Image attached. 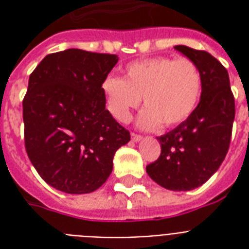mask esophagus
<instances>
[{
  "mask_svg": "<svg viewBox=\"0 0 249 249\" xmlns=\"http://www.w3.org/2000/svg\"><path fill=\"white\" fill-rule=\"evenodd\" d=\"M141 140H142V136H140V134H134V133H132V141H133V142H140Z\"/></svg>",
  "mask_w": 249,
  "mask_h": 249,
  "instance_id": "1",
  "label": "esophagus"
}]
</instances>
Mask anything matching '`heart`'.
I'll return each mask as SVG.
<instances>
[{
	"mask_svg": "<svg viewBox=\"0 0 249 249\" xmlns=\"http://www.w3.org/2000/svg\"><path fill=\"white\" fill-rule=\"evenodd\" d=\"M107 108L120 123L130 119L132 109L143 97L146 108L138 116V126L166 128L187 120L201 94V75L193 60L156 56L128 64L125 77L107 76L102 83Z\"/></svg>",
	"mask_w": 249,
	"mask_h": 249,
	"instance_id": "heart-1",
	"label": "heart"
}]
</instances>
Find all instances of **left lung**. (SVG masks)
Segmentation results:
<instances>
[{"label": "left lung", "mask_w": 249, "mask_h": 249, "mask_svg": "<svg viewBox=\"0 0 249 249\" xmlns=\"http://www.w3.org/2000/svg\"><path fill=\"white\" fill-rule=\"evenodd\" d=\"M174 49L200 71V102L187 120L158 137L161 154L146 166V172L164 189L190 191L208 181L224 161L230 146L235 102L228 71L214 56L185 45Z\"/></svg>", "instance_id": "1"}]
</instances>
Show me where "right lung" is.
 Here are the masks:
<instances>
[{
  "mask_svg": "<svg viewBox=\"0 0 249 249\" xmlns=\"http://www.w3.org/2000/svg\"><path fill=\"white\" fill-rule=\"evenodd\" d=\"M117 55L80 49L49 54L31 73L23 101L24 142L48 185L89 194L109 177L115 152L130 134L106 109L102 83Z\"/></svg>",
  "mask_w": 249,
  "mask_h": 249,
  "instance_id": "right-lung-1",
  "label": "right lung"
}]
</instances>
